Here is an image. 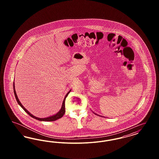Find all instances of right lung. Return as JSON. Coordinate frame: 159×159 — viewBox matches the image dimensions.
<instances>
[{
	"label": "right lung",
	"mask_w": 159,
	"mask_h": 159,
	"mask_svg": "<svg viewBox=\"0 0 159 159\" xmlns=\"http://www.w3.org/2000/svg\"><path fill=\"white\" fill-rule=\"evenodd\" d=\"M13 86H14V95H15V98H16V101H17V102L18 103V104L20 105V106H21V107H22V108H23V110L27 113L29 115H30V116H31V117H33V118H34V119H36V120H40V121H55V120H58V119H60L61 118L62 116H63V115L65 113V111H66V110H65V101H66V97L68 96V93L70 92V91L68 92V93L66 94V97H65V98L64 99V101H63V102H62V107H61V108L60 110V111L58 113L56 114H55V115H53L52 116H51V117H46V118H39V117H35V116H34L33 115H32L30 113V112H29L24 107H23V105L21 104V103L20 102V101H19V99L18 98V97H17V95H16V91H15V86H14V82L13 83Z\"/></svg>",
	"instance_id": "obj_1"
}]
</instances>
